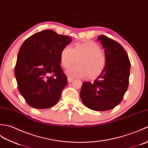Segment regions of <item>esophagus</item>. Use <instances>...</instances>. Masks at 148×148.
<instances>
[{
	"label": "esophagus",
	"instance_id": "esophagus-1",
	"mask_svg": "<svg viewBox=\"0 0 148 148\" xmlns=\"http://www.w3.org/2000/svg\"><path fill=\"white\" fill-rule=\"evenodd\" d=\"M73 78H71V77H68V82L69 83H71L72 81H73Z\"/></svg>",
	"mask_w": 148,
	"mask_h": 148
}]
</instances>
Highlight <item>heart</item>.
<instances>
[{
	"instance_id": "1",
	"label": "heart",
	"mask_w": 148,
	"mask_h": 148,
	"mask_svg": "<svg viewBox=\"0 0 148 148\" xmlns=\"http://www.w3.org/2000/svg\"><path fill=\"white\" fill-rule=\"evenodd\" d=\"M78 64L70 67L66 73L71 77H95L103 71L106 58L98 45L91 41L75 44L73 47L66 45L62 49L60 56L61 64L64 68L77 61Z\"/></svg>"
}]
</instances>
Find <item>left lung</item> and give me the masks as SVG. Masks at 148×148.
<instances>
[{
  "label": "left lung",
  "mask_w": 148,
  "mask_h": 148,
  "mask_svg": "<svg viewBox=\"0 0 148 148\" xmlns=\"http://www.w3.org/2000/svg\"><path fill=\"white\" fill-rule=\"evenodd\" d=\"M104 49L106 64L94 82H84L82 101L94 111L113 109L122 101L129 83L130 62L127 52L119 42L106 35L98 37Z\"/></svg>",
  "instance_id": "1"
}]
</instances>
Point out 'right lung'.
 <instances>
[{
	"label": "right lung",
	"instance_id": "obj_1",
	"mask_svg": "<svg viewBox=\"0 0 148 148\" xmlns=\"http://www.w3.org/2000/svg\"><path fill=\"white\" fill-rule=\"evenodd\" d=\"M72 39L44 29L28 37L19 49L14 68L19 93L37 109L51 108L68 84L61 67L62 49Z\"/></svg>",
	"mask_w": 148,
	"mask_h": 148
}]
</instances>
